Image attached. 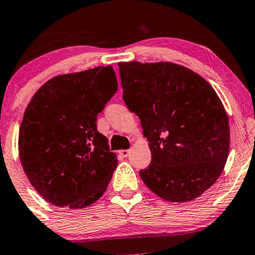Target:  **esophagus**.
<instances>
[{"mask_svg": "<svg viewBox=\"0 0 255 255\" xmlns=\"http://www.w3.org/2000/svg\"><path fill=\"white\" fill-rule=\"evenodd\" d=\"M119 153H120V156H122V157H128V154L130 153V151L129 150H121V151H119Z\"/></svg>", "mask_w": 255, "mask_h": 255, "instance_id": "34e87169", "label": "esophagus"}]
</instances>
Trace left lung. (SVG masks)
Segmentation results:
<instances>
[{
    "label": "left lung",
    "instance_id": "1",
    "mask_svg": "<svg viewBox=\"0 0 255 255\" xmlns=\"http://www.w3.org/2000/svg\"><path fill=\"white\" fill-rule=\"evenodd\" d=\"M124 101L141 122L152 159L140 177L172 203L200 197L223 171L229 120L212 86L171 62H120Z\"/></svg>",
    "mask_w": 255,
    "mask_h": 255
}]
</instances>
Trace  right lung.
Masks as SVG:
<instances>
[{
  "instance_id": "1",
  "label": "right lung",
  "mask_w": 255,
  "mask_h": 255,
  "mask_svg": "<svg viewBox=\"0 0 255 255\" xmlns=\"http://www.w3.org/2000/svg\"><path fill=\"white\" fill-rule=\"evenodd\" d=\"M118 91L113 67L58 75L34 93L19 131V157L34 189L56 206L83 209L107 189L118 157L97 115Z\"/></svg>"
}]
</instances>
